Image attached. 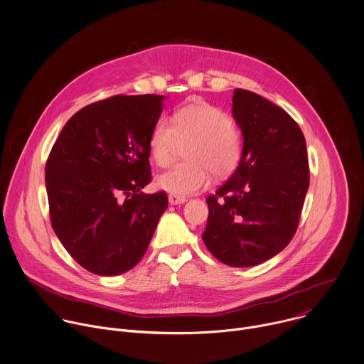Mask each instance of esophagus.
<instances>
[{
  "instance_id": "34e87169",
  "label": "esophagus",
  "mask_w": 364,
  "mask_h": 364,
  "mask_svg": "<svg viewBox=\"0 0 364 364\" xmlns=\"http://www.w3.org/2000/svg\"><path fill=\"white\" fill-rule=\"evenodd\" d=\"M187 198L186 197H181V196H176V194H170L168 196V201L170 204H181L184 203Z\"/></svg>"
}]
</instances>
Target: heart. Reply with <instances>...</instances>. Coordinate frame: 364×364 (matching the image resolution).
Listing matches in <instances>:
<instances>
[{
	"label": "heart",
	"mask_w": 364,
	"mask_h": 364,
	"mask_svg": "<svg viewBox=\"0 0 364 364\" xmlns=\"http://www.w3.org/2000/svg\"><path fill=\"white\" fill-rule=\"evenodd\" d=\"M188 141V161L173 166L157 178L159 187L170 194H193L209 184L210 173L219 178L228 177L242 161V132L223 109L210 103H187L173 114L171 122L164 117L159 118L151 128L148 148L155 164L166 167L178 144Z\"/></svg>",
	"instance_id": "obj_1"
}]
</instances>
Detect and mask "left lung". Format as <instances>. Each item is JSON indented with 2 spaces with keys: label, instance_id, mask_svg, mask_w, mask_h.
Masks as SVG:
<instances>
[{
  "label": "left lung",
  "instance_id": "8db88e82",
  "mask_svg": "<svg viewBox=\"0 0 364 364\" xmlns=\"http://www.w3.org/2000/svg\"><path fill=\"white\" fill-rule=\"evenodd\" d=\"M233 117L245 149L232 177L205 198L203 240L220 262L246 268L281 252L294 237L309 186L299 125L271 100L235 89Z\"/></svg>",
  "mask_w": 364,
  "mask_h": 364
}]
</instances>
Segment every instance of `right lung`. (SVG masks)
<instances>
[{"mask_svg": "<svg viewBox=\"0 0 364 364\" xmlns=\"http://www.w3.org/2000/svg\"><path fill=\"white\" fill-rule=\"evenodd\" d=\"M161 95H115L76 112L46 163L50 222L86 271L112 277L144 256L168 205L151 183L148 138L163 112Z\"/></svg>", "mask_w": 364, "mask_h": 364, "instance_id": "obj_1", "label": "right lung"}]
</instances>
